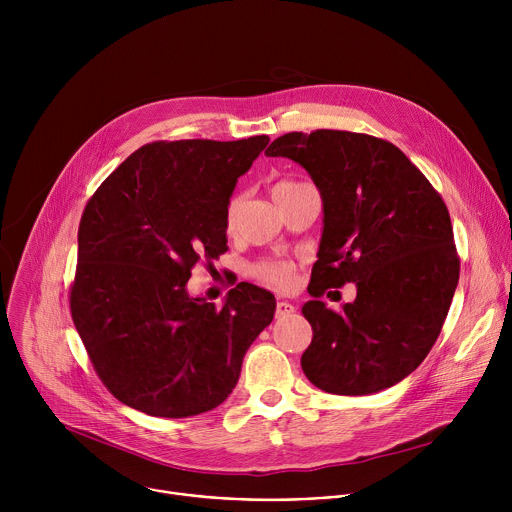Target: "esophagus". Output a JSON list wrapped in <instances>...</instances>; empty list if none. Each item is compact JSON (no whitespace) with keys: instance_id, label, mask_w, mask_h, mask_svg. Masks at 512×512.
<instances>
[{"instance_id":"esophagus-1","label":"esophagus","mask_w":512,"mask_h":512,"mask_svg":"<svg viewBox=\"0 0 512 512\" xmlns=\"http://www.w3.org/2000/svg\"><path fill=\"white\" fill-rule=\"evenodd\" d=\"M296 312V306L294 304H289V302H277V306H275V316L277 318H287V316H291Z\"/></svg>"}]
</instances>
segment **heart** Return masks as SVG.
<instances>
[{
  "instance_id": "heart-1",
  "label": "heart",
  "mask_w": 512,
  "mask_h": 512,
  "mask_svg": "<svg viewBox=\"0 0 512 512\" xmlns=\"http://www.w3.org/2000/svg\"><path fill=\"white\" fill-rule=\"evenodd\" d=\"M302 186H308L304 182H294V180H281L273 186V198L281 196V194H287V192H294ZM237 206H239V198H233L229 202V208H227V223L233 225V218H235V212H237ZM253 275L271 285V287H277V289H287L291 287V283H294V265L287 263V261H263L259 265L253 267Z\"/></svg>"
}]
</instances>
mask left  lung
I'll list each match as a JSON object with an SVG mask.
<instances>
[{"mask_svg": "<svg viewBox=\"0 0 512 512\" xmlns=\"http://www.w3.org/2000/svg\"><path fill=\"white\" fill-rule=\"evenodd\" d=\"M312 176L324 231L302 314L312 344L310 383L334 395H371L411 375L442 332L460 279L450 212L429 180L391 141L338 129L291 131L265 152ZM357 285L342 313L319 298Z\"/></svg>", "mask_w": 512, "mask_h": 512, "instance_id": "8db88e82", "label": "left lung"}]
</instances>
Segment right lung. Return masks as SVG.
Listing matches in <instances>:
<instances>
[{
    "label": "right lung",
    "mask_w": 512,
    "mask_h": 512,
    "mask_svg": "<svg viewBox=\"0 0 512 512\" xmlns=\"http://www.w3.org/2000/svg\"><path fill=\"white\" fill-rule=\"evenodd\" d=\"M267 143V135L154 141L87 202L70 314L99 379L121 403L178 419L233 393L275 298L239 283L216 310L190 298L186 283L200 259L229 249L231 194Z\"/></svg>",
    "instance_id": "1"
}]
</instances>
